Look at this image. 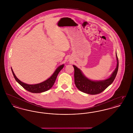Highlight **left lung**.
Listing matches in <instances>:
<instances>
[{
    "mask_svg": "<svg viewBox=\"0 0 133 133\" xmlns=\"http://www.w3.org/2000/svg\"><path fill=\"white\" fill-rule=\"evenodd\" d=\"M117 66L111 77L103 81H93L86 78L77 67L73 65L74 68L75 84L81 91L90 95H97L105 90L114 80L118 69V59L116 54Z\"/></svg>",
    "mask_w": 133,
    "mask_h": 133,
    "instance_id": "left-lung-1",
    "label": "left lung"
}]
</instances>
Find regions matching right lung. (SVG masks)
<instances>
[{"label":"right lung","instance_id":"add662e5","mask_svg":"<svg viewBox=\"0 0 133 133\" xmlns=\"http://www.w3.org/2000/svg\"><path fill=\"white\" fill-rule=\"evenodd\" d=\"M63 66H64L63 64L59 66L56 70V71L53 73L52 76L45 81L39 84L35 85L27 84L26 83H24L23 82H21L16 77L12 68H11V70L15 80L19 84L21 85L24 89H25L26 90L32 93H41V92H43L48 90L49 89H50L53 86V85H54L55 82V80L56 79V78L58 73L62 69Z\"/></svg>","mask_w":133,"mask_h":133}]
</instances>
